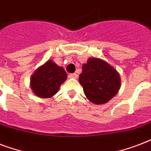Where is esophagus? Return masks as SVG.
Segmentation results:
<instances>
[{"instance_id":"esophagus-1","label":"esophagus","mask_w":151,"mask_h":151,"mask_svg":"<svg viewBox=\"0 0 151 151\" xmlns=\"http://www.w3.org/2000/svg\"><path fill=\"white\" fill-rule=\"evenodd\" d=\"M69 78H78V74H77V73H70V74H69Z\"/></svg>"}]
</instances>
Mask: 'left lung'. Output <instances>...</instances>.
<instances>
[{"label": "left lung", "mask_w": 151, "mask_h": 151, "mask_svg": "<svg viewBox=\"0 0 151 151\" xmlns=\"http://www.w3.org/2000/svg\"><path fill=\"white\" fill-rule=\"evenodd\" d=\"M79 82L88 99L96 104L107 103L121 86L120 76L114 67L102 59L91 58L82 67Z\"/></svg>", "instance_id": "left-lung-1"}]
</instances>
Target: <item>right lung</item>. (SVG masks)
<instances>
[{
  "label": "right lung",
  "mask_w": 151,
  "mask_h": 151,
  "mask_svg": "<svg viewBox=\"0 0 151 151\" xmlns=\"http://www.w3.org/2000/svg\"><path fill=\"white\" fill-rule=\"evenodd\" d=\"M64 69L48 60L39 67L31 77L30 87L35 95L41 98H50L59 90L66 79Z\"/></svg>",
  "instance_id": "right-lung-1"
}]
</instances>
